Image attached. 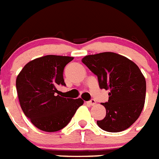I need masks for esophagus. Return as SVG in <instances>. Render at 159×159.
Instances as JSON below:
<instances>
[{
	"label": "esophagus",
	"instance_id": "obj_1",
	"mask_svg": "<svg viewBox=\"0 0 159 159\" xmlns=\"http://www.w3.org/2000/svg\"><path fill=\"white\" fill-rule=\"evenodd\" d=\"M88 103L89 104V105H91V106H93V105H95V104H96V101H95V99L92 98V99L89 100V101L88 102Z\"/></svg>",
	"mask_w": 159,
	"mask_h": 159
}]
</instances>
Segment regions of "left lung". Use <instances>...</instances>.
<instances>
[{"instance_id": "left-lung-1", "label": "left lung", "mask_w": 159, "mask_h": 159, "mask_svg": "<svg viewBox=\"0 0 159 159\" xmlns=\"http://www.w3.org/2000/svg\"><path fill=\"white\" fill-rule=\"evenodd\" d=\"M82 62L98 76L100 89H109L102 105L106 116L97 120L105 131L126 130L139 118L144 105L146 81L136 64L114 52L86 56Z\"/></svg>"}]
</instances>
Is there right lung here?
<instances>
[{
	"mask_svg": "<svg viewBox=\"0 0 159 159\" xmlns=\"http://www.w3.org/2000/svg\"><path fill=\"white\" fill-rule=\"evenodd\" d=\"M70 57L48 55L25 66L16 79V89L25 115L39 130L55 132L61 130L84 103L81 98L59 96V85L66 86L65 66Z\"/></svg>",
	"mask_w": 159,
	"mask_h": 159,
	"instance_id": "add662e5",
	"label": "right lung"
}]
</instances>
